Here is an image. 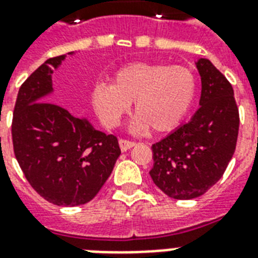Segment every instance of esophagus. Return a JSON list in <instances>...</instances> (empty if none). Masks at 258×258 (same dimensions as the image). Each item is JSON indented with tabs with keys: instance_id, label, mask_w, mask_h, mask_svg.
I'll list each match as a JSON object with an SVG mask.
<instances>
[{
	"instance_id": "obj_1",
	"label": "esophagus",
	"mask_w": 258,
	"mask_h": 258,
	"mask_svg": "<svg viewBox=\"0 0 258 258\" xmlns=\"http://www.w3.org/2000/svg\"><path fill=\"white\" fill-rule=\"evenodd\" d=\"M135 145H137L135 142L125 141V139H120V141H119V146H120V150L123 151V153H124V151H127V150L133 149Z\"/></svg>"
}]
</instances>
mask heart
<instances>
[{
    "instance_id": "obj_1",
    "label": "heart",
    "mask_w": 258,
    "mask_h": 258,
    "mask_svg": "<svg viewBox=\"0 0 258 258\" xmlns=\"http://www.w3.org/2000/svg\"><path fill=\"white\" fill-rule=\"evenodd\" d=\"M197 96V79L186 67L158 62H130L99 82L89 92L91 104L105 127H115L135 103L133 128L155 133L176 128L190 112Z\"/></svg>"
}]
</instances>
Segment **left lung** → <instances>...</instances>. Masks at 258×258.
Masks as SVG:
<instances>
[{
    "label": "left lung",
    "mask_w": 258,
    "mask_h": 258,
    "mask_svg": "<svg viewBox=\"0 0 258 258\" xmlns=\"http://www.w3.org/2000/svg\"><path fill=\"white\" fill-rule=\"evenodd\" d=\"M200 108L191 119L153 145L154 183L174 200H192L216 184L228 167L238 137L232 84L208 58H198Z\"/></svg>",
    "instance_id": "left-lung-1"
}]
</instances>
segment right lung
Returning <instances> with one entry per match:
<instances>
[{"label":"right lung","mask_w":258,"mask_h":258,"mask_svg":"<svg viewBox=\"0 0 258 258\" xmlns=\"http://www.w3.org/2000/svg\"><path fill=\"white\" fill-rule=\"evenodd\" d=\"M70 52L48 58L20 87L12 138L14 155L36 191L57 206L84 205L108 179L120 155L117 139L86 117L49 103L52 75Z\"/></svg>","instance_id":"obj_1"}]
</instances>
